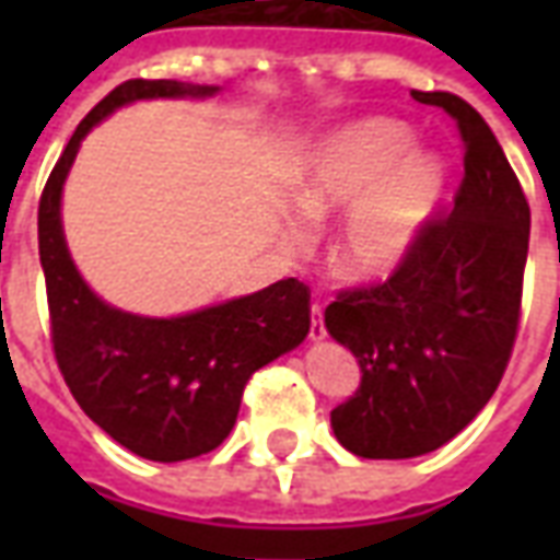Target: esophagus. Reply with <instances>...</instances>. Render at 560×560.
<instances>
[{"label": "esophagus", "instance_id": "esophagus-1", "mask_svg": "<svg viewBox=\"0 0 560 560\" xmlns=\"http://www.w3.org/2000/svg\"><path fill=\"white\" fill-rule=\"evenodd\" d=\"M308 339L312 341L327 339V327H324V312H320V305H312V327H308Z\"/></svg>", "mask_w": 560, "mask_h": 560}]
</instances>
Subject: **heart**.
<instances>
[{"label":"heart","instance_id":"obj_1","mask_svg":"<svg viewBox=\"0 0 560 560\" xmlns=\"http://www.w3.org/2000/svg\"><path fill=\"white\" fill-rule=\"evenodd\" d=\"M411 131L393 119H363L317 143L291 188L296 219L284 245L305 248L315 228L345 215L332 240L341 279L372 284L408 260L441 188V164L408 152Z\"/></svg>","mask_w":560,"mask_h":560}]
</instances>
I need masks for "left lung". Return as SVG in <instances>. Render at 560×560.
Segmentation results:
<instances>
[{"label": "left lung", "mask_w": 560, "mask_h": 560, "mask_svg": "<svg viewBox=\"0 0 560 560\" xmlns=\"http://www.w3.org/2000/svg\"><path fill=\"white\" fill-rule=\"evenodd\" d=\"M413 98L456 119L465 179L384 284L341 291L324 312L363 372L329 422L363 458L425 456L486 408L516 341L528 260V200L492 128L458 95Z\"/></svg>", "instance_id": "1"}]
</instances>
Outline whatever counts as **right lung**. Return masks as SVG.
Returning a JSON list of instances; mask_svg holds the SVG:
<instances>
[{
  "mask_svg": "<svg viewBox=\"0 0 560 560\" xmlns=\"http://www.w3.org/2000/svg\"><path fill=\"white\" fill-rule=\"evenodd\" d=\"M215 92L219 86L179 80L116 86L71 135L38 203V255L59 372L86 417L149 462H183L215 450L231 434L248 377L303 345L312 324L308 288L296 279L188 315L147 317L104 303L71 260L62 188L83 138L126 104Z\"/></svg>",
  "mask_w": 560,
  "mask_h": 560,
  "instance_id": "right-lung-1",
  "label": "right lung"
}]
</instances>
